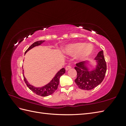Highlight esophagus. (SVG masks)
Segmentation results:
<instances>
[{"label": "esophagus", "instance_id": "obj_1", "mask_svg": "<svg viewBox=\"0 0 126 126\" xmlns=\"http://www.w3.org/2000/svg\"><path fill=\"white\" fill-rule=\"evenodd\" d=\"M71 68V66L70 65H67L65 67V70L67 71L68 70H69V69H70Z\"/></svg>", "mask_w": 126, "mask_h": 126}]
</instances>
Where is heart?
I'll list each match as a JSON object with an SVG mask.
<instances>
[{"label":"heart","instance_id":"heart-1","mask_svg":"<svg viewBox=\"0 0 126 126\" xmlns=\"http://www.w3.org/2000/svg\"><path fill=\"white\" fill-rule=\"evenodd\" d=\"M93 46L90 44H85L82 42H76L68 44L64 48L65 54L74 55L75 60L82 61L89 57L93 52Z\"/></svg>","mask_w":126,"mask_h":126}]
</instances>
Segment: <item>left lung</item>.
I'll list each match as a JSON object with an SVG mask.
<instances>
[{
	"mask_svg": "<svg viewBox=\"0 0 126 126\" xmlns=\"http://www.w3.org/2000/svg\"><path fill=\"white\" fill-rule=\"evenodd\" d=\"M95 67L89 68V61H83L76 64L75 69L77 71V78L75 82L79 88L91 90L102 82L105 76L107 65L103 50L100 51L95 58Z\"/></svg>",
	"mask_w": 126,
	"mask_h": 126,
	"instance_id": "obj_1",
	"label": "left lung"
}]
</instances>
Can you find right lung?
<instances>
[{"instance_id":"obj_1","label":"right lung","mask_w":126,"mask_h":126,"mask_svg":"<svg viewBox=\"0 0 126 126\" xmlns=\"http://www.w3.org/2000/svg\"><path fill=\"white\" fill-rule=\"evenodd\" d=\"M45 42V41H37L33 43L31 46L29 47L28 49L26 50V51L25 52V54L29 51V50L32 49L33 47L39 46L41 45L42 43ZM65 73V70L64 68L61 69L60 70H59L56 74L55 75V76L53 77V79L51 80L50 82L48 83L46 85H44V86L41 87H35L33 86L32 85H31L28 81L26 80V78L24 75V70H23V75L24 77V79L25 82L26 84L27 85L28 88L30 89L31 91H32L33 93L36 94L37 95L41 96H47L52 94L54 93L56 90L57 89L58 85L59 84V82H60V77L63 75Z\"/></svg>"}]
</instances>
